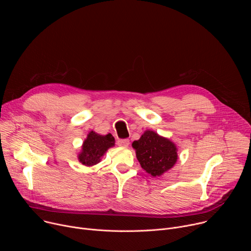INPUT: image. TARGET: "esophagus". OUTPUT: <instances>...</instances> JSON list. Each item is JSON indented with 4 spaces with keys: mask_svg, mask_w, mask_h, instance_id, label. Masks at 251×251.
<instances>
[{
    "mask_svg": "<svg viewBox=\"0 0 251 251\" xmlns=\"http://www.w3.org/2000/svg\"><path fill=\"white\" fill-rule=\"evenodd\" d=\"M129 143H130V141L128 139H121V140H118L117 144L120 147H128L129 146Z\"/></svg>",
    "mask_w": 251,
    "mask_h": 251,
    "instance_id": "esophagus-1",
    "label": "esophagus"
}]
</instances>
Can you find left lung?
Returning a JSON list of instances; mask_svg holds the SVG:
<instances>
[{
  "label": "left lung",
  "mask_w": 251,
  "mask_h": 251,
  "mask_svg": "<svg viewBox=\"0 0 251 251\" xmlns=\"http://www.w3.org/2000/svg\"><path fill=\"white\" fill-rule=\"evenodd\" d=\"M132 147L142 169L152 176H162L177 161L175 143L152 130H146L139 140L132 143Z\"/></svg>",
  "instance_id": "8db88e82"
}]
</instances>
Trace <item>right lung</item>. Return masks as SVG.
Returning a JSON list of instances; mask_svg holds the SVG:
<instances>
[{"instance_id":"add662e5","label":"right lung","mask_w":251,"mask_h":251,"mask_svg":"<svg viewBox=\"0 0 251 251\" xmlns=\"http://www.w3.org/2000/svg\"><path fill=\"white\" fill-rule=\"evenodd\" d=\"M114 146L115 139L110 133L100 135L94 131H90L83 141L81 150L77 155L78 161L86 167L95 166L101 161L107 150Z\"/></svg>"}]
</instances>
